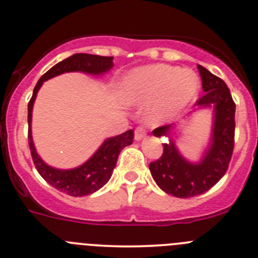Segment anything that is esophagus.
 Masks as SVG:
<instances>
[{"label": "esophagus", "instance_id": "34e87169", "mask_svg": "<svg viewBox=\"0 0 258 258\" xmlns=\"http://www.w3.org/2000/svg\"><path fill=\"white\" fill-rule=\"evenodd\" d=\"M145 136H146V130L142 126H139L136 130H135V140H136V141H141Z\"/></svg>", "mask_w": 258, "mask_h": 258}]
</instances>
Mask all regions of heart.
<instances>
[{"label":"heart","mask_w":258,"mask_h":258,"mask_svg":"<svg viewBox=\"0 0 258 258\" xmlns=\"http://www.w3.org/2000/svg\"><path fill=\"white\" fill-rule=\"evenodd\" d=\"M200 88L197 75L168 64H155L132 72L124 97L131 103H146L156 97L147 112L150 123L158 124L186 107Z\"/></svg>","instance_id":"1"}]
</instances>
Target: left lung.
<instances>
[{"label": "left lung", "instance_id": "obj_1", "mask_svg": "<svg viewBox=\"0 0 258 258\" xmlns=\"http://www.w3.org/2000/svg\"><path fill=\"white\" fill-rule=\"evenodd\" d=\"M204 95L196 101L197 106H215V124L212 142L204 160L189 163L184 160L170 140L163 144V153L150 163V171L156 183L168 195L179 199L199 196L215 186L227 171L235 147L236 105L225 81L212 75L199 64ZM171 124L153 130L155 136H167Z\"/></svg>", "mask_w": 258, "mask_h": 258}]
</instances>
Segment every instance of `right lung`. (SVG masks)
<instances>
[{
    "instance_id": "add662e5",
    "label": "right lung",
    "mask_w": 258,
    "mask_h": 258,
    "mask_svg": "<svg viewBox=\"0 0 258 258\" xmlns=\"http://www.w3.org/2000/svg\"><path fill=\"white\" fill-rule=\"evenodd\" d=\"M113 57L97 56L90 53H76L67 57L63 61L54 64L49 69L33 88L32 97L28 102V146L31 150L33 163L37 168L41 177L48 182L52 187L58 191L64 192L70 196H87L100 189L103 184L108 182L113 168L116 167L117 158L122 148L131 145L134 141V131L123 132L116 137L106 140L103 145L97 150V152L86 163L74 170H57L46 165L40 156L37 155L33 146L32 135H31V118H32V106L35 102L36 95L42 86V83L48 79L64 74V72L82 71L92 75H100L112 69Z\"/></svg>"
}]
</instances>
